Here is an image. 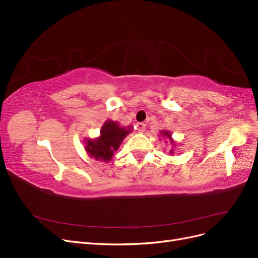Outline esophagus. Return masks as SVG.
Returning a JSON list of instances; mask_svg holds the SVG:
<instances>
[{
  "mask_svg": "<svg viewBox=\"0 0 258 258\" xmlns=\"http://www.w3.org/2000/svg\"><path fill=\"white\" fill-rule=\"evenodd\" d=\"M145 128H146V124L144 122H138L137 123V129H138L139 132L145 131Z\"/></svg>",
  "mask_w": 258,
  "mask_h": 258,
  "instance_id": "1",
  "label": "esophagus"
}]
</instances>
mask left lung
I'll return each mask as SVG.
<instances>
[{
    "mask_svg": "<svg viewBox=\"0 0 258 258\" xmlns=\"http://www.w3.org/2000/svg\"><path fill=\"white\" fill-rule=\"evenodd\" d=\"M162 136H167L168 138H171V135L169 134V132H167V131L163 132V135H162ZM171 153H172V151H171Z\"/></svg>",
    "mask_w": 258,
    "mask_h": 258,
    "instance_id": "1",
    "label": "left lung"
}]
</instances>
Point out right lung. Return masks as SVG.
<instances>
[{
  "instance_id": "add662e5",
  "label": "right lung",
  "mask_w": 258,
  "mask_h": 258,
  "mask_svg": "<svg viewBox=\"0 0 258 258\" xmlns=\"http://www.w3.org/2000/svg\"><path fill=\"white\" fill-rule=\"evenodd\" d=\"M129 132L130 129L120 128L116 122L108 120L101 129L99 139L93 141L88 140L86 151L91 155V157L98 160H111L114 152L118 150L119 144Z\"/></svg>"
}]
</instances>
